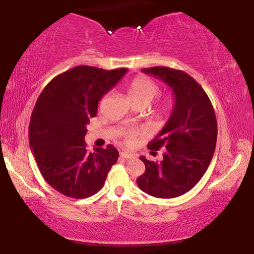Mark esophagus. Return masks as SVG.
Listing matches in <instances>:
<instances>
[{
  "mask_svg": "<svg viewBox=\"0 0 254 254\" xmlns=\"http://www.w3.org/2000/svg\"><path fill=\"white\" fill-rule=\"evenodd\" d=\"M120 156L122 158H126V159H132V158L135 157V155H133L131 153H127V152H121Z\"/></svg>",
  "mask_w": 254,
  "mask_h": 254,
  "instance_id": "esophagus-1",
  "label": "esophagus"
}]
</instances>
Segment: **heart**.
Masks as SVG:
<instances>
[{
    "label": "heart",
    "instance_id": "1",
    "mask_svg": "<svg viewBox=\"0 0 254 254\" xmlns=\"http://www.w3.org/2000/svg\"><path fill=\"white\" fill-rule=\"evenodd\" d=\"M159 94V86L152 78L146 76H137L134 78L128 86V96L135 105L148 106ZM174 101L171 98H166L157 110V118L164 119L169 116L172 110ZM136 132L127 131L126 134V143L130 144Z\"/></svg>",
    "mask_w": 254,
    "mask_h": 254
}]
</instances>
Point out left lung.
<instances>
[{
  "label": "left lung",
  "instance_id": "left-lung-1",
  "mask_svg": "<svg viewBox=\"0 0 254 254\" xmlns=\"http://www.w3.org/2000/svg\"><path fill=\"white\" fill-rule=\"evenodd\" d=\"M172 89L175 106L168 122L148 149H164V159L145 157V172L136 182L149 195L172 198L189 192L206 172L216 147L217 121L214 108L202 86L186 72L166 66L143 68ZM155 153V152H153Z\"/></svg>",
  "mask_w": 254,
  "mask_h": 254
}]
</instances>
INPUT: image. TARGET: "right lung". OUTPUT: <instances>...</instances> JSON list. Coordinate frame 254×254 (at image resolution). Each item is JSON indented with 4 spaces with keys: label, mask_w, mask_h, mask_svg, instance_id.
I'll return each mask as SVG.
<instances>
[{
    "label": "right lung",
    "mask_w": 254,
    "mask_h": 254,
    "mask_svg": "<svg viewBox=\"0 0 254 254\" xmlns=\"http://www.w3.org/2000/svg\"><path fill=\"white\" fill-rule=\"evenodd\" d=\"M127 71L75 66L53 78L38 98L29 123V145L44 179L64 195H94L118 160L115 146L88 152L84 137L101 97Z\"/></svg>",
    "instance_id": "obj_1"
}]
</instances>
